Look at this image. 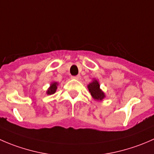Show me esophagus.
I'll list each match as a JSON object with an SVG mask.
<instances>
[{
    "mask_svg": "<svg viewBox=\"0 0 154 154\" xmlns=\"http://www.w3.org/2000/svg\"><path fill=\"white\" fill-rule=\"evenodd\" d=\"M71 78L74 79V80H79L80 78V75H77V76H72Z\"/></svg>",
    "mask_w": 154,
    "mask_h": 154,
    "instance_id": "esophagus-1",
    "label": "esophagus"
}]
</instances>
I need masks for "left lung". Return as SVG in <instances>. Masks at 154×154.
Returning <instances> with one entry per match:
<instances>
[{
    "instance_id": "1",
    "label": "left lung",
    "mask_w": 154,
    "mask_h": 154,
    "mask_svg": "<svg viewBox=\"0 0 154 154\" xmlns=\"http://www.w3.org/2000/svg\"><path fill=\"white\" fill-rule=\"evenodd\" d=\"M88 88L91 93V96L94 97L95 100H101L102 99L104 98L105 95L104 93L100 89V85L97 80H94L92 83L88 84Z\"/></svg>"
}]
</instances>
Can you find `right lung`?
I'll return each mask as SVG.
<instances>
[{
  "label": "right lung",
  "instance_id": "1",
  "mask_svg": "<svg viewBox=\"0 0 154 154\" xmlns=\"http://www.w3.org/2000/svg\"><path fill=\"white\" fill-rule=\"evenodd\" d=\"M57 83H54L51 84V86L48 88V90L47 91L48 94H54V93H55L56 90H57Z\"/></svg>",
  "mask_w": 154,
  "mask_h": 154
}]
</instances>
